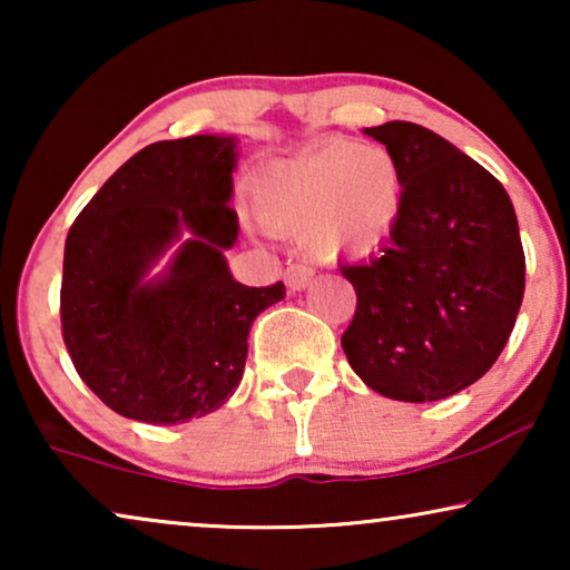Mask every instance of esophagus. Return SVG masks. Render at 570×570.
<instances>
[{
    "mask_svg": "<svg viewBox=\"0 0 570 570\" xmlns=\"http://www.w3.org/2000/svg\"><path fill=\"white\" fill-rule=\"evenodd\" d=\"M283 279H285L287 291L301 293V291H306L311 279H314V269H311L308 264H291V267L285 269Z\"/></svg>",
    "mask_w": 570,
    "mask_h": 570,
    "instance_id": "34e87169",
    "label": "esophagus"
}]
</instances>
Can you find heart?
<instances>
[{"label": "heart", "mask_w": 570, "mask_h": 570, "mask_svg": "<svg viewBox=\"0 0 570 570\" xmlns=\"http://www.w3.org/2000/svg\"><path fill=\"white\" fill-rule=\"evenodd\" d=\"M254 205L269 230L308 233L322 256L368 259L400 230L404 176L386 147L330 139L264 170L254 186Z\"/></svg>", "instance_id": "obj_1"}]
</instances>
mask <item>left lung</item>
<instances>
[{
    "label": "left lung",
    "mask_w": 570,
    "mask_h": 570,
    "mask_svg": "<svg viewBox=\"0 0 570 570\" xmlns=\"http://www.w3.org/2000/svg\"><path fill=\"white\" fill-rule=\"evenodd\" d=\"M404 176L396 238L340 267L357 306L342 334L353 371L373 392L435 402L485 376L524 298V248L503 184L470 155L412 121L363 129Z\"/></svg>",
    "instance_id": "1"
}]
</instances>
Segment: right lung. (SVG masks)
<instances>
[{
  "label": "right lung",
  "instance_id": "1",
  "mask_svg": "<svg viewBox=\"0 0 570 570\" xmlns=\"http://www.w3.org/2000/svg\"><path fill=\"white\" fill-rule=\"evenodd\" d=\"M236 137L163 139L100 186L65 244L61 334L77 373L124 417L176 425L215 412L244 376L254 318L285 285L233 279ZM181 232L190 238L180 239ZM183 242L169 267L147 278Z\"/></svg>",
  "mask_w": 570,
  "mask_h": 570
}]
</instances>
